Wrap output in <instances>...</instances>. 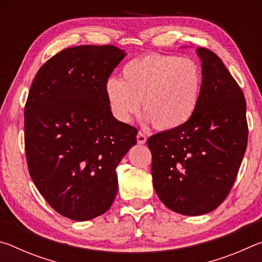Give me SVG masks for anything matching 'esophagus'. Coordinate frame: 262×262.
<instances>
[{
  "label": "esophagus",
  "instance_id": "1",
  "mask_svg": "<svg viewBox=\"0 0 262 262\" xmlns=\"http://www.w3.org/2000/svg\"><path fill=\"white\" fill-rule=\"evenodd\" d=\"M136 140L139 144H144L145 142H147V136H145L142 132H139V134L136 135Z\"/></svg>",
  "mask_w": 262,
  "mask_h": 262
}]
</instances>
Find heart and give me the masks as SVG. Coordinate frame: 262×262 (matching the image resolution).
Listing matches in <instances>:
<instances>
[{"mask_svg": "<svg viewBox=\"0 0 262 262\" xmlns=\"http://www.w3.org/2000/svg\"><path fill=\"white\" fill-rule=\"evenodd\" d=\"M202 73L196 61L177 55L149 53L132 59L121 69V79L105 83L111 113L129 122L142 111L147 120L163 130L177 129L187 122L200 98Z\"/></svg>", "mask_w": 262, "mask_h": 262, "instance_id": "heart-1", "label": "heart"}]
</instances>
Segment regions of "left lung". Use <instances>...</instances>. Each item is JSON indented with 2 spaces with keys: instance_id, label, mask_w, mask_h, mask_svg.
Instances as JSON below:
<instances>
[{
  "instance_id": "left-lung-1",
  "label": "left lung",
  "mask_w": 262,
  "mask_h": 262,
  "mask_svg": "<svg viewBox=\"0 0 262 262\" xmlns=\"http://www.w3.org/2000/svg\"><path fill=\"white\" fill-rule=\"evenodd\" d=\"M202 85L192 118L150 136L152 184L168 209L198 216L216 209L237 178L247 147L246 101L214 52L199 47Z\"/></svg>"
}]
</instances>
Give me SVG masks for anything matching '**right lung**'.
Returning <instances> with one entry per match:
<instances>
[{
    "mask_svg": "<svg viewBox=\"0 0 262 262\" xmlns=\"http://www.w3.org/2000/svg\"><path fill=\"white\" fill-rule=\"evenodd\" d=\"M126 56L112 45L64 48L43 63L24 108L31 179L53 209L88 221L110 209L118 192L115 168L137 129L111 113L105 83Z\"/></svg>",
    "mask_w": 262,
    "mask_h": 262,
    "instance_id": "1",
    "label": "right lung"
}]
</instances>
